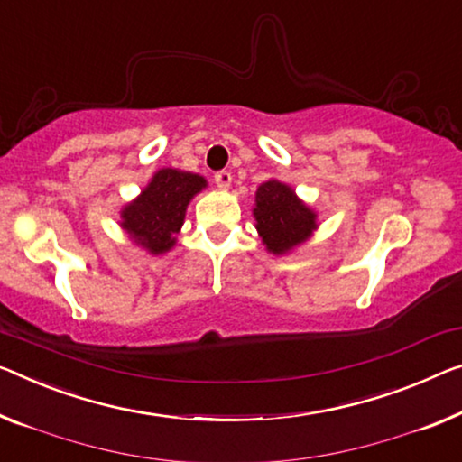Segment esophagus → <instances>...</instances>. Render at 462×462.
Listing matches in <instances>:
<instances>
[{"label": "esophagus", "mask_w": 462, "mask_h": 462, "mask_svg": "<svg viewBox=\"0 0 462 462\" xmlns=\"http://www.w3.org/2000/svg\"><path fill=\"white\" fill-rule=\"evenodd\" d=\"M216 184H217V189H222V190L230 189V184H232V174H230V171L228 170L217 171V174H216Z\"/></svg>", "instance_id": "34e87169"}]
</instances>
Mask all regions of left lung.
<instances>
[{
    "instance_id": "left-lung-1",
    "label": "left lung",
    "mask_w": 462,
    "mask_h": 462,
    "mask_svg": "<svg viewBox=\"0 0 462 462\" xmlns=\"http://www.w3.org/2000/svg\"><path fill=\"white\" fill-rule=\"evenodd\" d=\"M254 228L267 253L286 254L305 245L318 230V211L299 199L288 184L267 180L254 192Z\"/></svg>"
}]
</instances>
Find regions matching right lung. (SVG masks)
<instances>
[{
	"instance_id": "add662e5",
	"label": "right lung",
	"mask_w": 462,
	"mask_h": 462,
	"mask_svg": "<svg viewBox=\"0 0 462 462\" xmlns=\"http://www.w3.org/2000/svg\"><path fill=\"white\" fill-rule=\"evenodd\" d=\"M203 189L208 180L192 171L157 170L141 195L122 208L120 228L149 254L168 253L174 249L189 203Z\"/></svg>"
}]
</instances>
